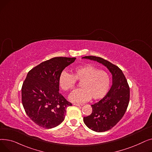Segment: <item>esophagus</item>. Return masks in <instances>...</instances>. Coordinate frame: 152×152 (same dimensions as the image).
Wrapping results in <instances>:
<instances>
[{
	"label": "esophagus",
	"instance_id": "34e87169",
	"mask_svg": "<svg viewBox=\"0 0 152 152\" xmlns=\"http://www.w3.org/2000/svg\"><path fill=\"white\" fill-rule=\"evenodd\" d=\"M73 105H76V106H78V107H80V106L83 105L82 104H79V103H73Z\"/></svg>",
	"mask_w": 152,
	"mask_h": 152
}]
</instances>
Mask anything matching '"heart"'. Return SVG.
Instances as JSON below:
<instances>
[{"label":"heart","instance_id":"obj_1","mask_svg":"<svg viewBox=\"0 0 152 152\" xmlns=\"http://www.w3.org/2000/svg\"><path fill=\"white\" fill-rule=\"evenodd\" d=\"M76 81L81 82V89L72 92L69 100L75 103H83L89 100L103 98L108 92L110 78L106 71L99 69L91 64L75 68L70 75L65 71L60 73L58 84L64 91L74 89Z\"/></svg>","mask_w":152,"mask_h":152}]
</instances>
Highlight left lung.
<instances>
[{"instance_id":"1","label":"left lung","mask_w":152,"mask_h":152,"mask_svg":"<svg viewBox=\"0 0 152 152\" xmlns=\"http://www.w3.org/2000/svg\"><path fill=\"white\" fill-rule=\"evenodd\" d=\"M82 58L96 61L104 65L112 75V86L105 96L92 105V113L83 120L91 130L101 132L114 127L124 116L129 102L130 91L122 70L110 61L95 56Z\"/></svg>"}]
</instances>
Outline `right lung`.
<instances>
[{
  "label": "right lung",
  "mask_w": 152,
  "mask_h": 152,
  "mask_svg": "<svg viewBox=\"0 0 152 152\" xmlns=\"http://www.w3.org/2000/svg\"><path fill=\"white\" fill-rule=\"evenodd\" d=\"M76 58L54 57L31 69L21 88L25 112L39 126L51 129L65 119L66 108L72 104L59 91L58 77Z\"/></svg>",
  "instance_id": "add662e5"
}]
</instances>
